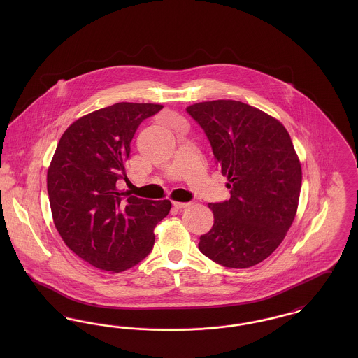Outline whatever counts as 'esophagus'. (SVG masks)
I'll list each match as a JSON object with an SVG mask.
<instances>
[{
  "label": "esophagus",
  "instance_id": "esophagus-1",
  "mask_svg": "<svg viewBox=\"0 0 358 358\" xmlns=\"http://www.w3.org/2000/svg\"><path fill=\"white\" fill-rule=\"evenodd\" d=\"M173 205H174V208H177V209H182V208H187V206H190L192 203H180V201H174Z\"/></svg>",
  "mask_w": 358,
  "mask_h": 358
}]
</instances>
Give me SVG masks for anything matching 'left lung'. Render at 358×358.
I'll return each mask as SVG.
<instances>
[{"label": "left lung", "mask_w": 358, "mask_h": 358, "mask_svg": "<svg viewBox=\"0 0 358 358\" xmlns=\"http://www.w3.org/2000/svg\"><path fill=\"white\" fill-rule=\"evenodd\" d=\"M187 113L208 136L231 199L209 204L212 229L199 250L229 268H248L279 247L294 222L302 169L285 126L238 101L192 104Z\"/></svg>", "instance_id": "left-lung-1"}]
</instances>
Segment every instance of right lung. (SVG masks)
Instances as JSON below:
<instances>
[{"mask_svg":"<svg viewBox=\"0 0 358 358\" xmlns=\"http://www.w3.org/2000/svg\"><path fill=\"white\" fill-rule=\"evenodd\" d=\"M164 106L115 103L75 120L60 138L47 174L55 227L69 250L111 273L134 267L150 254L154 227L169 200H143L117 189L142 120Z\"/></svg>","mask_w":358,"mask_h":358,"instance_id":"right-lung-1","label":"right lung"}]
</instances>
